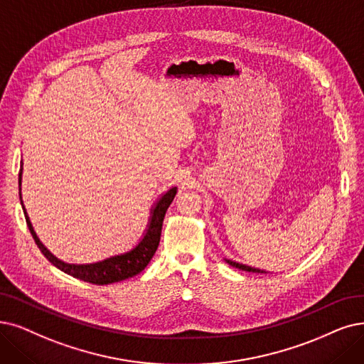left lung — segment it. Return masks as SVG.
<instances>
[{"label": "left lung", "instance_id": "left-lung-1", "mask_svg": "<svg viewBox=\"0 0 364 364\" xmlns=\"http://www.w3.org/2000/svg\"><path fill=\"white\" fill-rule=\"evenodd\" d=\"M227 263H228L230 266H232V267H237V269H240V270H246V272H258V273H263V272H261V270H258V269H252V267H248V266H243V264L235 263V261H230V259H227Z\"/></svg>", "mask_w": 364, "mask_h": 364}]
</instances>
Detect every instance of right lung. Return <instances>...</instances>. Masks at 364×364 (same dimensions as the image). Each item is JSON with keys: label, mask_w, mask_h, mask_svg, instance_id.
<instances>
[{"label": "right lung", "mask_w": 364, "mask_h": 364, "mask_svg": "<svg viewBox=\"0 0 364 364\" xmlns=\"http://www.w3.org/2000/svg\"><path fill=\"white\" fill-rule=\"evenodd\" d=\"M19 185H21V174H19ZM174 196H176V188H171V190L167 191L161 197V200L158 201V205L152 215L149 228L146 231V236L141 239V242L136 246L133 251H129L124 255H116V257L107 258L105 261H100V263H94V264H82V266L67 264V263H63V261H60L58 258H55L38 240L37 235L34 232V228L30 223V218H28V215L25 212V208H23V213H25L28 228H30L33 239L36 240L38 250L55 267H58L60 270L65 272L67 274L73 276V278H77L80 281L95 284V285H107V284L133 278V276L139 274L144 267L149 264V261L152 259V257L158 248L159 237H161L164 216H166L168 206L171 205Z\"/></svg>", "instance_id": "obj_1"}]
</instances>
